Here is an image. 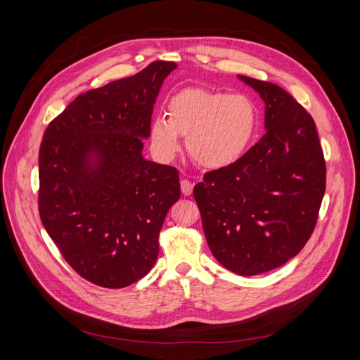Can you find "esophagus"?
I'll list each match as a JSON object with an SVG mask.
<instances>
[{
  "label": "esophagus",
  "mask_w": 360,
  "mask_h": 360,
  "mask_svg": "<svg viewBox=\"0 0 360 360\" xmlns=\"http://www.w3.org/2000/svg\"><path fill=\"white\" fill-rule=\"evenodd\" d=\"M180 188H181V193L184 195V197H189V195L192 193V189H193V184L189 181V180H186V179H183L181 181H180Z\"/></svg>",
  "instance_id": "esophagus-1"
}]
</instances>
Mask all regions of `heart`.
Wrapping results in <instances>:
<instances>
[{
	"label": "heart",
	"mask_w": 360,
	"mask_h": 360,
	"mask_svg": "<svg viewBox=\"0 0 360 360\" xmlns=\"http://www.w3.org/2000/svg\"><path fill=\"white\" fill-rule=\"evenodd\" d=\"M257 124V108L248 96L186 89L169 99L168 117L151 120L150 143L160 159L169 160L179 153L183 135L198 165L222 168L242 158Z\"/></svg>",
	"instance_id": "b5f03b06"
}]
</instances>
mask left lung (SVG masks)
Listing matches in <instances>:
<instances>
[{"label":"left lung","instance_id":"left-lung-1","mask_svg":"<svg viewBox=\"0 0 360 360\" xmlns=\"http://www.w3.org/2000/svg\"><path fill=\"white\" fill-rule=\"evenodd\" d=\"M264 102L266 134L234 163L204 174L193 198L213 257L242 276L276 269L311 237L326 191L312 117L279 85L238 75Z\"/></svg>","mask_w":360,"mask_h":360}]
</instances>
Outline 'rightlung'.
<instances>
[{
    "mask_svg": "<svg viewBox=\"0 0 360 360\" xmlns=\"http://www.w3.org/2000/svg\"><path fill=\"white\" fill-rule=\"evenodd\" d=\"M176 68L155 61L79 94L43 135L41 224L76 274L96 285L123 288L148 274L180 198L179 171L143 156L156 97Z\"/></svg>",
    "mask_w": 360,
    "mask_h": 360,
    "instance_id": "1",
    "label": "right lung"
}]
</instances>
